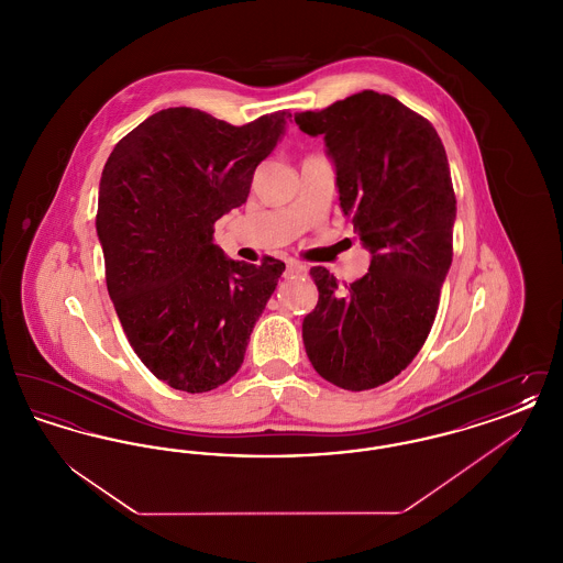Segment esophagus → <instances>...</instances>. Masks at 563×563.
I'll use <instances>...</instances> for the list:
<instances>
[{"label":"esophagus","instance_id":"esophagus-1","mask_svg":"<svg viewBox=\"0 0 563 563\" xmlns=\"http://www.w3.org/2000/svg\"><path fill=\"white\" fill-rule=\"evenodd\" d=\"M287 272H289V274H303L306 266H301V264L295 262V260H287Z\"/></svg>","mask_w":563,"mask_h":563}]
</instances>
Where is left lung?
I'll list each match as a JSON object with an SVG mask.
<instances>
[{"label": "left lung", "instance_id": "8db88e82", "mask_svg": "<svg viewBox=\"0 0 563 563\" xmlns=\"http://www.w3.org/2000/svg\"><path fill=\"white\" fill-rule=\"evenodd\" d=\"M295 122L324 136L340 207L374 255L350 287L322 266L310 269L319 303L301 324L306 354L327 382L372 390L416 358L439 310L454 255L445 147L427 118L375 90L295 113Z\"/></svg>", "mask_w": 563, "mask_h": 563}]
</instances>
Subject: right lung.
<instances>
[{
	"instance_id": "right-lung-1",
	"label": "right lung",
	"mask_w": 563,
	"mask_h": 563,
	"mask_svg": "<svg viewBox=\"0 0 563 563\" xmlns=\"http://www.w3.org/2000/svg\"><path fill=\"white\" fill-rule=\"evenodd\" d=\"M289 111L232 126L191 108L162 109L106 162L97 234L113 308L141 363L175 390L209 393L241 369L285 264L234 262L214 221L246 202Z\"/></svg>"
}]
</instances>
